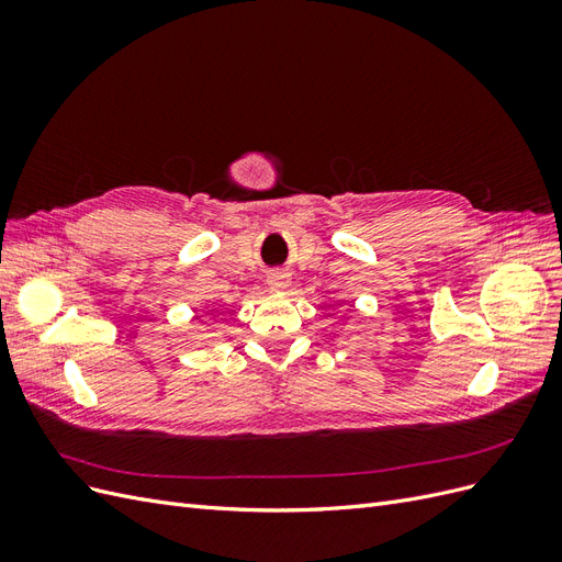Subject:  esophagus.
<instances>
[{"label":"esophagus","mask_w":562,"mask_h":562,"mask_svg":"<svg viewBox=\"0 0 562 562\" xmlns=\"http://www.w3.org/2000/svg\"><path fill=\"white\" fill-rule=\"evenodd\" d=\"M267 283H269L271 291H285L288 283H291V277H288L285 271H281V269H274V271H269Z\"/></svg>","instance_id":"esophagus-1"}]
</instances>
